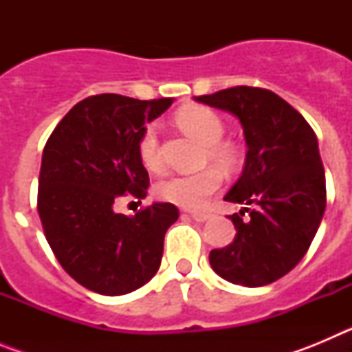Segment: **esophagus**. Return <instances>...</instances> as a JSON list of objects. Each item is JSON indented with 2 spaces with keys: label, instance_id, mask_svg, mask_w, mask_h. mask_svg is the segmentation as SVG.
I'll use <instances>...</instances> for the list:
<instances>
[{
  "label": "esophagus",
  "instance_id": "1",
  "mask_svg": "<svg viewBox=\"0 0 352 352\" xmlns=\"http://www.w3.org/2000/svg\"><path fill=\"white\" fill-rule=\"evenodd\" d=\"M210 217L211 213H208V211H192L190 213V219L195 220V222H206Z\"/></svg>",
  "mask_w": 352,
  "mask_h": 352
}]
</instances>
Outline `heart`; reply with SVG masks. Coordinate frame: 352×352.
Wrapping results in <instances>:
<instances>
[{
  "label": "heart",
  "instance_id": "obj_1",
  "mask_svg": "<svg viewBox=\"0 0 352 352\" xmlns=\"http://www.w3.org/2000/svg\"><path fill=\"white\" fill-rule=\"evenodd\" d=\"M176 125L192 139L204 144V162H213L222 169H232L239 160V151L232 142L223 141L222 118L213 109L204 105H185L174 114ZM138 155L142 166L149 173H162L164 162L158 149V135L153 126L141 133L138 142ZM222 185V174L217 167H206L194 174L170 176L158 183L157 195L166 203L176 204L185 210H201L208 199Z\"/></svg>",
  "mask_w": 352,
  "mask_h": 352
}]
</instances>
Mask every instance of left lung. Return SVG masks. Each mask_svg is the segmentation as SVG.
<instances>
[{
	"instance_id": "left-lung-1",
	"label": "left lung",
	"mask_w": 352,
	"mask_h": 352,
	"mask_svg": "<svg viewBox=\"0 0 352 352\" xmlns=\"http://www.w3.org/2000/svg\"><path fill=\"white\" fill-rule=\"evenodd\" d=\"M195 100L234 114L248 148L243 173L223 197L247 208L229 217L236 236L210 252L211 268L245 287L272 284L303 259L324 214L326 178L316 132L270 89L234 86Z\"/></svg>"
}]
</instances>
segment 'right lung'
Wrapping results in <instances>:
<instances>
[{
    "label": "right lung",
    "instance_id": "right-lung-1",
    "mask_svg": "<svg viewBox=\"0 0 352 352\" xmlns=\"http://www.w3.org/2000/svg\"><path fill=\"white\" fill-rule=\"evenodd\" d=\"M170 104L173 98L88 96L45 142L36 203L43 234L65 272L89 291L120 296L158 272L178 208L153 203L126 217L114 211V201L126 194L146 197L149 176L138 142L144 123Z\"/></svg>",
    "mask_w": 352,
    "mask_h": 352
}]
</instances>
